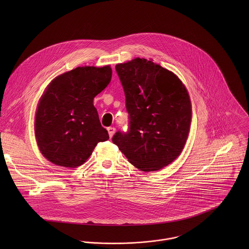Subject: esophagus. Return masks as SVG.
I'll return each instance as SVG.
<instances>
[{
  "mask_svg": "<svg viewBox=\"0 0 249 249\" xmlns=\"http://www.w3.org/2000/svg\"><path fill=\"white\" fill-rule=\"evenodd\" d=\"M107 131H108V134H109V136L112 138V136L115 134V132H116V128L115 127H108L107 128Z\"/></svg>",
  "mask_w": 249,
  "mask_h": 249,
  "instance_id": "obj_1",
  "label": "esophagus"
}]
</instances>
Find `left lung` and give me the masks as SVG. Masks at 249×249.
I'll use <instances>...</instances> for the list:
<instances>
[{
    "instance_id": "1",
    "label": "left lung",
    "mask_w": 249,
    "mask_h": 249,
    "mask_svg": "<svg viewBox=\"0 0 249 249\" xmlns=\"http://www.w3.org/2000/svg\"><path fill=\"white\" fill-rule=\"evenodd\" d=\"M129 114L126 132L112 141L142 172H154L180 155L192 121L188 91L177 74L145 58L116 65Z\"/></svg>"
}]
</instances>
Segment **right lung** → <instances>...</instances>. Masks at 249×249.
Here are the masks:
<instances>
[{"mask_svg": "<svg viewBox=\"0 0 249 249\" xmlns=\"http://www.w3.org/2000/svg\"><path fill=\"white\" fill-rule=\"evenodd\" d=\"M111 77L110 66H85L56 76L48 85L36 110L35 131L38 147L50 162L76 168L98 142L109 139L93 101Z\"/></svg>", "mask_w": 249, "mask_h": 249, "instance_id": "1", "label": "right lung"}]
</instances>
